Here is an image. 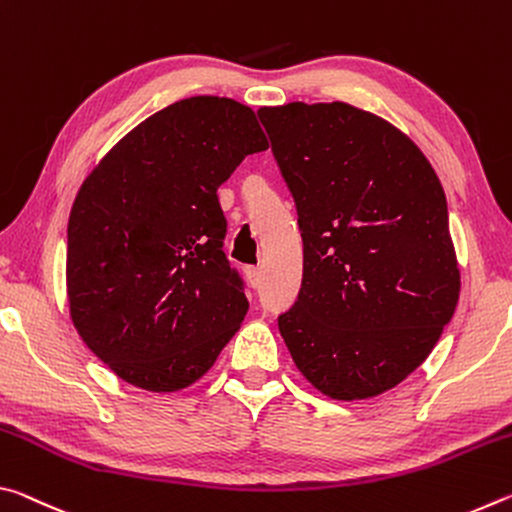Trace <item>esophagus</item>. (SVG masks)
<instances>
[{
	"instance_id": "esophagus-1",
	"label": "esophagus",
	"mask_w": 512,
	"mask_h": 512,
	"mask_svg": "<svg viewBox=\"0 0 512 512\" xmlns=\"http://www.w3.org/2000/svg\"><path fill=\"white\" fill-rule=\"evenodd\" d=\"M246 277L250 282V287H259V280H262V268L259 266H246Z\"/></svg>"
}]
</instances>
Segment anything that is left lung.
<instances>
[{"instance_id":"8db88e82","label":"left lung","mask_w":512,"mask_h":512,"mask_svg":"<svg viewBox=\"0 0 512 512\" xmlns=\"http://www.w3.org/2000/svg\"><path fill=\"white\" fill-rule=\"evenodd\" d=\"M257 115L302 235L282 339L320 393L375 397L429 357L454 316L461 275L443 185L409 137L350 103Z\"/></svg>"}]
</instances>
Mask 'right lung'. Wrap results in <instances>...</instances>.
I'll use <instances>...</instances> for the list:
<instances>
[{
	"instance_id": "1",
	"label": "right lung",
	"mask_w": 512,
	"mask_h": 512,
	"mask_svg": "<svg viewBox=\"0 0 512 512\" xmlns=\"http://www.w3.org/2000/svg\"><path fill=\"white\" fill-rule=\"evenodd\" d=\"M266 149L248 106L183 99L133 128L76 194L69 311L85 345L128 384L180 391L235 336L248 300L223 253L216 189Z\"/></svg>"
}]
</instances>
